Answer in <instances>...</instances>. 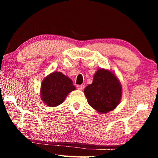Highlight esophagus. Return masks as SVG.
Segmentation results:
<instances>
[{"label":"esophagus","instance_id":"obj_1","mask_svg":"<svg viewBox=\"0 0 158 158\" xmlns=\"http://www.w3.org/2000/svg\"><path fill=\"white\" fill-rule=\"evenodd\" d=\"M85 87V85L84 84H81V85H77V88H78V89L79 90H83L84 89Z\"/></svg>","mask_w":158,"mask_h":158}]
</instances>
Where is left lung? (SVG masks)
Returning a JSON list of instances; mask_svg holds the SVG:
<instances>
[{
    "instance_id": "obj_1",
    "label": "left lung",
    "mask_w": 158,
    "mask_h": 158,
    "mask_svg": "<svg viewBox=\"0 0 158 158\" xmlns=\"http://www.w3.org/2000/svg\"><path fill=\"white\" fill-rule=\"evenodd\" d=\"M84 94L89 105L101 114L108 113L121 101L122 86L111 71L99 69L93 81L85 88Z\"/></svg>"
}]
</instances>
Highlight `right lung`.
Returning <instances> with one entry per match:
<instances>
[{
	"label": "right lung",
	"instance_id": "right-lung-1",
	"mask_svg": "<svg viewBox=\"0 0 158 158\" xmlns=\"http://www.w3.org/2000/svg\"><path fill=\"white\" fill-rule=\"evenodd\" d=\"M73 81L60 72H53L42 81L41 99L48 106L60 105L69 92L75 90Z\"/></svg>",
	"mask_w": 158,
	"mask_h": 158
}]
</instances>
